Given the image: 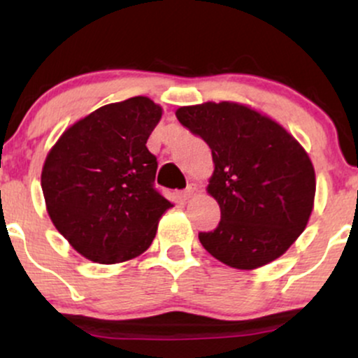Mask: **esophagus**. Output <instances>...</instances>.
<instances>
[{"label":"esophagus","instance_id":"34e87169","mask_svg":"<svg viewBox=\"0 0 358 358\" xmlns=\"http://www.w3.org/2000/svg\"><path fill=\"white\" fill-rule=\"evenodd\" d=\"M193 193H195V187H193V185H188L187 188H185L183 192H180V199L182 200H188V199H192L193 196Z\"/></svg>","mask_w":358,"mask_h":358}]
</instances>
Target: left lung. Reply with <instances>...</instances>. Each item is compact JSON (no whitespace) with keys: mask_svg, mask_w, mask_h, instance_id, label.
<instances>
[{"mask_svg":"<svg viewBox=\"0 0 358 358\" xmlns=\"http://www.w3.org/2000/svg\"><path fill=\"white\" fill-rule=\"evenodd\" d=\"M175 114L212 150L207 193L219 203L220 222L199 234L205 250L242 271L281 257L315 207V168L305 148L273 117L241 102L183 106Z\"/></svg>","mask_w":358,"mask_h":358,"instance_id":"1","label":"left lung"}]
</instances>
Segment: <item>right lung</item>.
Here are the masks:
<instances>
[{
  "label": "right lung",
  "instance_id": "add662e5",
  "mask_svg": "<svg viewBox=\"0 0 358 358\" xmlns=\"http://www.w3.org/2000/svg\"><path fill=\"white\" fill-rule=\"evenodd\" d=\"M162 114L145 96L106 104L69 126L45 158L48 217L89 261L141 256L173 207L153 188L158 163L146 148Z\"/></svg>",
  "mask_w": 358,
  "mask_h": 358
}]
</instances>
